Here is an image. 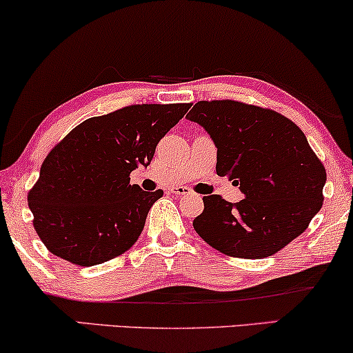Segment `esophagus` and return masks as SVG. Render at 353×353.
Returning <instances> with one entry per match:
<instances>
[{
	"label": "esophagus",
	"instance_id": "esophagus-1",
	"mask_svg": "<svg viewBox=\"0 0 353 353\" xmlns=\"http://www.w3.org/2000/svg\"><path fill=\"white\" fill-rule=\"evenodd\" d=\"M170 193H173L175 196H185V194H190L191 190L186 186H172Z\"/></svg>",
	"mask_w": 353,
	"mask_h": 353
}]
</instances>
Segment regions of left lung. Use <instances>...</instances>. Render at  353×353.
I'll use <instances>...</instances> for the list:
<instances>
[{
    "label": "left lung",
    "instance_id": "1",
    "mask_svg": "<svg viewBox=\"0 0 353 353\" xmlns=\"http://www.w3.org/2000/svg\"><path fill=\"white\" fill-rule=\"evenodd\" d=\"M186 118L212 137L217 175L245 194L240 203L204 196L193 227L205 243L235 258L261 259L306 230L323 205L326 168L294 121L235 100H203Z\"/></svg>",
    "mask_w": 353,
    "mask_h": 353
}]
</instances>
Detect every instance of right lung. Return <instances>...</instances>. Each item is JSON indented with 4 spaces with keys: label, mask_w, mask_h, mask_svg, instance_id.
Wrapping results in <instances>:
<instances>
[{
    "label": "right lung",
    "mask_w": 353,
    "mask_h": 353,
    "mask_svg": "<svg viewBox=\"0 0 353 353\" xmlns=\"http://www.w3.org/2000/svg\"><path fill=\"white\" fill-rule=\"evenodd\" d=\"M190 103L130 105L77 125L45 157L27 194L34 228L50 253L95 266L130 250L163 191L131 185Z\"/></svg>",
    "instance_id": "add662e5"
}]
</instances>
